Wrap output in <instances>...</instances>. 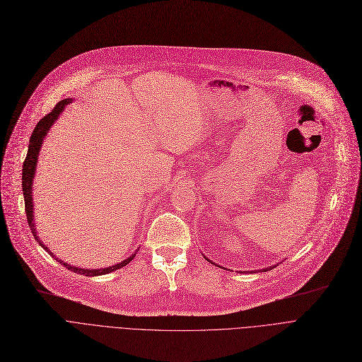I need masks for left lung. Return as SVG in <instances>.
<instances>
[{
	"label": "left lung",
	"instance_id": "left-lung-1",
	"mask_svg": "<svg viewBox=\"0 0 362 362\" xmlns=\"http://www.w3.org/2000/svg\"><path fill=\"white\" fill-rule=\"evenodd\" d=\"M204 257H205V255H204ZM205 259H206V261H210V262H211V264H216V262H213V261H211V259H208V258H206V257H205ZM216 265H217V264H216ZM276 265H277V264H276ZM276 265H273V267H276ZM273 267H272V265H270V267H267V269H262V270H258V272H261V273H264V272H269V270H272V269H273ZM239 273H243V272H239Z\"/></svg>",
	"mask_w": 362,
	"mask_h": 362
}]
</instances>
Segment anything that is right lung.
<instances>
[{
  "mask_svg": "<svg viewBox=\"0 0 362 362\" xmlns=\"http://www.w3.org/2000/svg\"><path fill=\"white\" fill-rule=\"evenodd\" d=\"M73 100L71 98H66V100H62L59 104H57L54 107V110L47 114L45 117H42L40 122H37L36 127L33 129V133L30 135V141H29V148H28V154H26V160L23 163V171H22V189H23V197H25V210H26V216H28V223H29V227L30 230L36 239V242L40 243L42 248L52 257L55 258V255L47 248V246L44 245V242L37 238V232L35 229V220H33V198H32V189H33V179H35V173H36V164H37V156H40L41 152V148H42V144H44V139L45 136L48 135V132L51 129V126L57 122V119H59L62 116V112L64 111V108L71 103ZM139 248L133 252L130 257H127L126 259H123L122 262L119 264H114V265H110V267H105V269H81V267H76V265H71V264H67L59 258H55L57 261H59L60 264H63L64 267L70 272H74L78 274H83V276H103V274H108L111 272H116L119 269H123L124 265H127L133 258H135V255L138 254Z\"/></svg>",
  "mask_w": 362,
  "mask_h": 362,
  "instance_id": "1",
  "label": "right lung"
}]
</instances>
